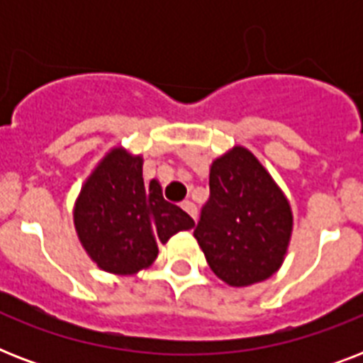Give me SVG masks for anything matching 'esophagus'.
<instances>
[{"label": "esophagus", "instance_id": "1", "mask_svg": "<svg viewBox=\"0 0 363 363\" xmlns=\"http://www.w3.org/2000/svg\"><path fill=\"white\" fill-rule=\"evenodd\" d=\"M182 209L186 211L188 215L192 216L194 220H198V207H196L192 201H184V203H182Z\"/></svg>", "mask_w": 363, "mask_h": 363}]
</instances>
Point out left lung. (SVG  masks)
<instances>
[{
    "label": "left lung",
    "mask_w": 363,
    "mask_h": 363,
    "mask_svg": "<svg viewBox=\"0 0 363 363\" xmlns=\"http://www.w3.org/2000/svg\"><path fill=\"white\" fill-rule=\"evenodd\" d=\"M209 188L194 238L213 273L233 288L275 275L286 258L294 215L269 171L235 145L213 160Z\"/></svg>",
    "instance_id": "8db88e82"
}]
</instances>
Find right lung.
Segmentation results:
<instances>
[{
  "label": "right lung",
  "mask_w": 363,
  "mask_h": 363,
  "mask_svg": "<svg viewBox=\"0 0 363 363\" xmlns=\"http://www.w3.org/2000/svg\"><path fill=\"white\" fill-rule=\"evenodd\" d=\"M73 224L84 252L111 275H135L154 264L158 245L192 230L190 216L143 181V156L116 145L82 182Z\"/></svg>",
  "instance_id": "obj_1"
}]
</instances>
